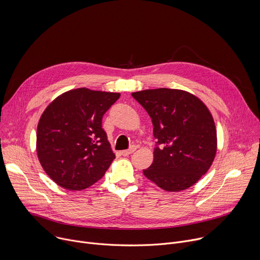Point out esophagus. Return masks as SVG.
<instances>
[{"label":"esophagus","mask_w":260,"mask_h":260,"mask_svg":"<svg viewBox=\"0 0 260 260\" xmlns=\"http://www.w3.org/2000/svg\"><path fill=\"white\" fill-rule=\"evenodd\" d=\"M136 149L137 148L135 147V146H133V147H131L129 149H127V150H123V151H121V154L123 155V156H127V155H129V154H132V153H134L135 151H136Z\"/></svg>","instance_id":"34e87169"}]
</instances>
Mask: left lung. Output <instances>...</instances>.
Returning a JSON list of instances; mask_svg holds the SVG:
<instances>
[{
    "instance_id": "left-lung-1",
    "label": "left lung",
    "mask_w": 260,
    "mask_h": 260,
    "mask_svg": "<svg viewBox=\"0 0 260 260\" xmlns=\"http://www.w3.org/2000/svg\"><path fill=\"white\" fill-rule=\"evenodd\" d=\"M152 119L156 147L143 174L166 191L196 184L215 158L217 134L207 106L190 92L156 88L133 92Z\"/></svg>"
}]
</instances>
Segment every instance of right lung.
I'll use <instances>...</instances> for the list:
<instances>
[{"label": "right lung", "instance_id": "right-lung-1", "mask_svg": "<svg viewBox=\"0 0 260 260\" xmlns=\"http://www.w3.org/2000/svg\"><path fill=\"white\" fill-rule=\"evenodd\" d=\"M118 92L72 89L44 110L37 127V154L45 173L59 186L82 190L99 181L115 158L103 115Z\"/></svg>", "mask_w": 260, "mask_h": 260}]
</instances>
